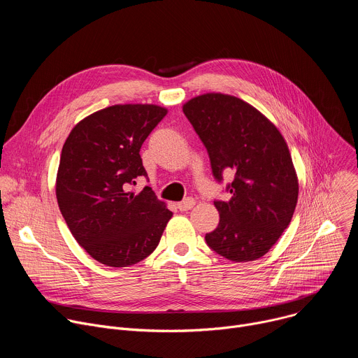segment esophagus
<instances>
[{
    "label": "esophagus",
    "mask_w": 358,
    "mask_h": 358,
    "mask_svg": "<svg viewBox=\"0 0 358 358\" xmlns=\"http://www.w3.org/2000/svg\"><path fill=\"white\" fill-rule=\"evenodd\" d=\"M194 206H195V199H194V198H185L184 201H181V202L177 203V208H178L180 211H188V210H191Z\"/></svg>",
    "instance_id": "obj_1"
}]
</instances>
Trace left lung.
I'll return each mask as SVG.
<instances>
[{"label": "left lung", "mask_w": 358, "mask_h": 358, "mask_svg": "<svg viewBox=\"0 0 358 358\" xmlns=\"http://www.w3.org/2000/svg\"><path fill=\"white\" fill-rule=\"evenodd\" d=\"M182 112L206 145L215 181H234L229 201L214 199L218 227L207 245L234 262L259 259L276 243L293 217L299 184L279 130L246 101L222 93L201 94Z\"/></svg>", "instance_id": "left-lung-1"}]
</instances>
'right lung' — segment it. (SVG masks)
<instances>
[{
	"label": "right lung",
	"mask_w": 358,
	"mask_h": 358,
	"mask_svg": "<svg viewBox=\"0 0 358 358\" xmlns=\"http://www.w3.org/2000/svg\"><path fill=\"white\" fill-rule=\"evenodd\" d=\"M166 115L155 105H115L78 123L64 144L59 210L78 243L106 266L145 259L173 215L148 185L130 192L147 178L140 148Z\"/></svg>",
	"instance_id": "add662e5"
}]
</instances>
